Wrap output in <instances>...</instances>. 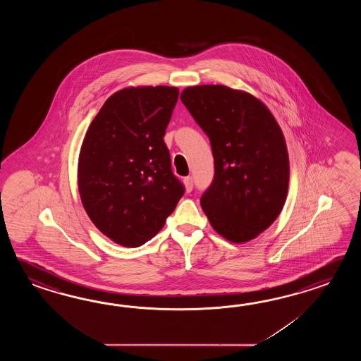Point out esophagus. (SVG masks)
Returning a JSON list of instances; mask_svg holds the SVG:
<instances>
[{
	"instance_id": "1",
	"label": "esophagus",
	"mask_w": 361,
	"mask_h": 361,
	"mask_svg": "<svg viewBox=\"0 0 361 361\" xmlns=\"http://www.w3.org/2000/svg\"><path fill=\"white\" fill-rule=\"evenodd\" d=\"M183 182L185 191L191 192L193 190V179H192V177L184 178Z\"/></svg>"
}]
</instances>
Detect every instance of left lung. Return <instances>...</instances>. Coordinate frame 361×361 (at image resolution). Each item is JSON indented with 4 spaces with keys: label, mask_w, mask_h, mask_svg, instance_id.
<instances>
[{
    "label": "left lung",
    "mask_w": 361,
    "mask_h": 361,
    "mask_svg": "<svg viewBox=\"0 0 361 361\" xmlns=\"http://www.w3.org/2000/svg\"><path fill=\"white\" fill-rule=\"evenodd\" d=\"M180 100L209 137L214 178L201 196L209 222L231 243H246L275 222L289 185L283 131L261 100L223 85L184 89Z\"/></svg>",
    "instance_id": "8db88e82"
}]
</instances>
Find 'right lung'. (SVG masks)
I'll return each instance as SVG.
<instances>
[{
  "label": "right lung",
  "instance_id": "add662e5",
  "mask_svg": "<svg viewBox=\"0 0 361 361\" xmlns=\"http://www.w3.org/2000/svg\"><path fill=\"white\" fill-rule=\"evenodd\" d=\"M178 95L171 86L123 89L85 134L78 191L92 222L116 244H146L184 195L164 142Z\"/></svg>",
  "mask_w": 361,
  "mask_h": 361
}]
</instances>
